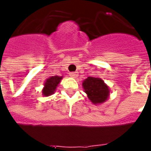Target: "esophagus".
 <instances>
[{"instance_id": "esophagus-1", "label": "esophagus", "mask_w": 151, "mask_h": 151, "mask_svg": "<svg viewBox=\"0 0 151 151\" xmlns=\"http://www.w3.org/2000/svg\"><path fill=\"white\" fill-rule=\"evenodd\" d=\"M69 76H70L72 78H77V77H78V73L73 72V73H69Z\"/></svg>"}]
</instances>
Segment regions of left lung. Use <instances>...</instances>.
<instances>
[{"mask_svg":"<svg viewBox=\"0 0 151 151\" xmlns=\"http://www.w3.org/2000/svg\"><path fill=\"white\" fill-rule=\"evenodd\" d=\"M82 86L88 99L94 104L105 102L110 96V89L101 78L88 77L84 80Z\"/></svg>","mask_w":151,"mask_h":151,"instance_id":"1","label":"left lung"}]
</instances>
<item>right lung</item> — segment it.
Returning <instances> with one entry per match:
<instances>
[{
    "label": "right lung",
    "mask_w": 151,
    "mask_h": 151,
    "mask_svg": "<svg viewBox=\"0 0 151 151\" xmlns=\"http://www.w3.org/2000/svg\"><path fill=\"white\" fill-rule=\"evenodd\" d=\"M63 78V76H51L46 80L45 82V87L42 90V94L44 96H50L54 93L56 91V88L58 86L59 83L60 82L61 79Z\"/></svg>",
    "instance_id": "right-lung-1"
}]
</instances>
